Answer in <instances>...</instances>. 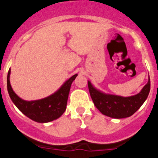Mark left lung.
Segmentation results:
<instances>
[{
    "mask_svg": "<svg viewBox=\"0 0 158 158\" xmlns=\"http://www.w3.org/2000/svg\"><path fill=\"white\" fill-rule=\"evenodd\" d=\"M88 86L95 106L103 115L111 118H123L133 115L143 104L150 93V80L149 77L147 84L140 93L128 97L102 93L95 89L90 81H88Z\"/></svg>",
    "mask_w": 158,
    "mask_h": 158,
    "instance_id": "left-lung-1",
    "label": "left lung"
}]
</instances>
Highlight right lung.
<instances>
[{"mask_svg":"<svg viewBox=\"0 0 158 158\" xmlns=\"http://www.w3.org/2000/svg\"><path fill=\"white\" fill-rule=\"evenodd\" d=\"M10 69L7 77V88L11 100L18 109L27 117L38 123H48L57 119L65 112L71 85L77 74L71 77L56 93L44 99L27 101L14 93L10 85Z\"/></svg>","mask_w":158,"mask_h":158,"instance_id":"obj_1","label":"right lung"}]
</instances>
